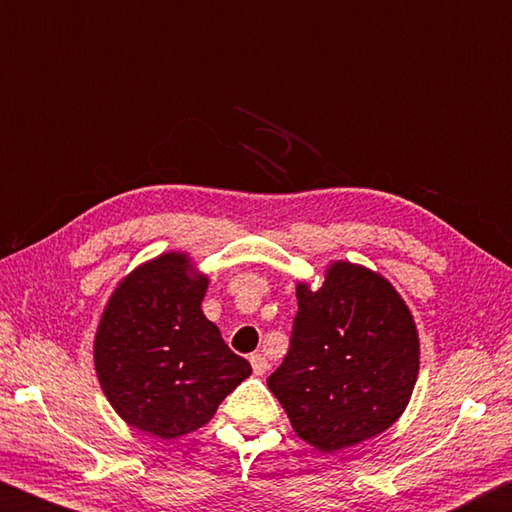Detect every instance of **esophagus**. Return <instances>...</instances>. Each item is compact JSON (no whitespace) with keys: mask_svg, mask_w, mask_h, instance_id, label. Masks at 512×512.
Returning a JSON list of instances; mask_svg holds the SVG:
<instances>
[{"mask_svg":"<svg viewBox=\"0 0 512 512\" xmlns=\"http://www.w3.org/2000/svg\"><path fill=\"white\" fill-rule=\"evenodd\" d=\"M249 362H251V369H254L256 375H263L267 369H270V362H267V357L263 353H251Z\"/></svg>","mask_w":512,"mask_h":512,"instance_id":"obj_1","label":"esophagus"}]
</instances>
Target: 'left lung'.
Segmentation results:
<instances>
[{"label": "left lung", "instance_id": "left-lung-1", "mask_svg": "<svg viewBox=\"0 0 512 512\" xmlns=\"http://www.w3.org/2000/svg\"><path fill=\"white\" fill-rule=\"evenodd\" d=\"M290 351L267 378L292 429L321 452L382 434L416 387L420 342L396 288L369 267L337 261L321 288L297 283Z\"/></svg>", "mask_w": 512, "mask_h": 512}]
</instances>
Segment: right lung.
Listing matches in <instances>:
<instances>
[{
  "mask_svg": "<svg viewBox=\"0 0 512 512\" xmlns=\"http://www.w3.org/2000/svg\"><path fill=\"white\" fill-rule=\"evenodd\" d=\"M206 288L209 276L195 272L188 254L168 251L116 285L96 330L105 398L130 427L164 441L209 423L251 375L204 317Z\"/></svg>",
  "mask_w": 512,
  "mask_h": 512,
  "instance_id": "1",
  "label": "right lung"
}]
</instances>
